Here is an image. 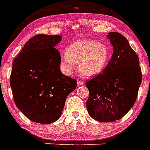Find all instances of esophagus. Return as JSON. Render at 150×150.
<instances>
[{
    "mask_svg": "<svg viewBox=\"0 0 150 150\" xmlns=\"http://www.w3.org/2000/svg\"><path fill=\"white\" fill-rule=\"evenodd\" d=\"M83 84H84V83L83 81H79V80L77 81V85L78 86H82V85H83Z\"/></svg>",
    "mask_w": 150,
    "mask_h": 150,
    "instance_id": "esophagus-1",
    "label": "esophagus"
}]
</instances>
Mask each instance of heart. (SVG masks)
I'll list each match as a JSON object with an SVG mask.
<instances>
[{
	"instance_id": "obj_1",
	"label": "heart",
	"mask_w": 150,
	"mask_h": 150,
	"mask_svg": "<svg viewBox=\"0 0 150 150\" xmlns=\"http://www.w3.org/2000/svg\"><path fill=\"white\" fill-rule=\"evenodd\" d=\"M110 58L109 49L105 44L93 40L82 39L71 43L60 57L62 71L69 75L75 68L85 77L100 74L105 69Z\"/></svg>"
}]
</instances>
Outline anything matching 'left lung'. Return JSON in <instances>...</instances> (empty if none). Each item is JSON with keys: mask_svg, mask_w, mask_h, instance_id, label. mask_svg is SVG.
Returning <instances> with one entry per match:
<instances>
[{"mask_svg": "<svg viewBox=\"0 0 150 150\" xmlns=\"http://www.w3.org/2000/svg\"><path fill=\"white\" fill-rule=\"evenodd\" d=\"M113 53L100 74L87 81L89 115L102 122L120 120L133 106L142 82L139 57L122 35H108Z\"/></svg>", "mask_w": 150, "mask_h": 150, "instance_id": "1", "label": "left lung"}]
</instances>
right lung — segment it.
<instances>
[{
    "label": "right lung",
    "instance_id": "obj_1",
    "mask_svg": "<svg viewBox=\"0 0 150 150\" xmlns=\"http://www.w3.org/2000/svg\"><path fill=\"white\" fill-rule=\"evenodd\" d=\"M60 35H37L14 59L10 77L17 108L35 122L50 124L61 117L76 79L60 71V53L55 48Z\"/></svg>",
    "mask_w": 150,
    "mask_h": 150
}]
</instances>
